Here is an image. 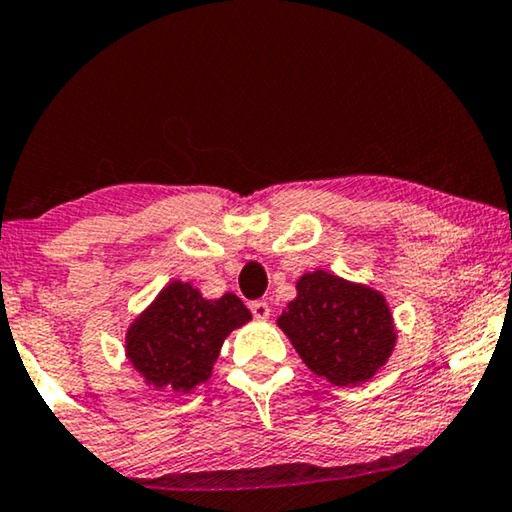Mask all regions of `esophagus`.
<instances>
[{"label": "esophagus", "mask_w": 512, "mask_h": 512, "mask_svg": "<svg viewBox=\"0 0 512 512\" xmlns=\"http://www.w3.org/2000/svg\"><path fill=\"white\" fill-rule=\"evenodd\" d=\"M249 307H251V314H254V319L258 321H265L270 317V305L265 303V300H254Z\"/></svg>", "instance_id": "obj_1"}]
</instances>
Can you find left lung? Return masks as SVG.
<instances>
[{
  "mask_svg": "<svg viewBox=\"0 0 512 512\" xmlns=\"http://www.w3.org/2000/svg\"><path fill=\"white\" fill-rule=\"evenodd\" d=\"M296 291L277 326L314 375L359 387L389 361L398 335L380 291L326 270L305 272Z\"/></svg>",
  "mask_w": 512,
  "mask_h": 512,
  "instance_id": "1",
  "label": "left lung"
}]
</instances>
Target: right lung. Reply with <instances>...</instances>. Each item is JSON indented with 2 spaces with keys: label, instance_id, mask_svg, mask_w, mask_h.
<instances>
[{
  "label": "right lung",
  "instance_id": "add662e5",
  "mask_svg": "<svg viewBox=\"0 0 512 512\" xmlns=\"http://www.w3.org/2000/svg\"><path fill=\"white\" fill-rule=\"evenodd\" d=\"M251 319L235 293L207 300L188 282H172L132 321L125 356L158 391L188 394L212 377L223 340Z\"/></svg>",
  "mask_w": 512,
  "mask_h": 512
}]
</instances>
